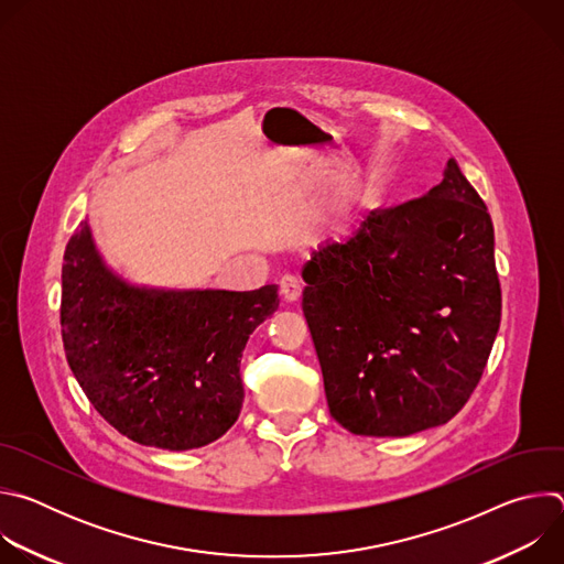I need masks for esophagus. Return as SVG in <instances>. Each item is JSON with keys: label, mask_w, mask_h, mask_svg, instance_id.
I'll use <instances>...</instances> for the list:
<instances>
[{"label": "esophagus", "mask_w": 564, "mask_h": 564, "mask_svg": "<svg viewBox=\"0 0 564 564\" xmlns=\"http://www.w3.org/2000/svg\"><path fill=\"white\" fill-rule=\"evenodd\" d=\"M281 294H283V299L285 301H296L299 296H301V290H303V283H301V279L299 276H294V274H285L283 279H281Z\"/></svg>", "instance_id": "1"}]
</instances>
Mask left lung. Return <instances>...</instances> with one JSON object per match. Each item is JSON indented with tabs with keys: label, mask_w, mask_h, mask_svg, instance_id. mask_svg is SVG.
<instances>
[{
	"label": "left lung",
	"mask_w": 564,
	"mask_h": 564,
	"mask_svg": "<svg viewBox=\"0 0 564 564\" xmlns=\"http://www.w3.org/2000/svg\"><path fill=\"white\" fill-rule=\"evenodd\" d=\"M303 279L328 409L344 429L406 437L462 411L491 355L502 292L491 216L453 158L426 196L370 212Z\"/></svg>",
	"instance_id": "1"
}]
</instances>
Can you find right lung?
I'll return each mask as SVG.
<instances>
[{"mask_svg": "<svg viewBox=\"0 0 564 564\" xmlns=\"http://www.w3.org/2000/svg\"><path fill=\"white\" fill-rule=\"evenodd\" d=\"M279 307V288L155 290L113 274L89 223L62 265L66 361L94 409L124 437L167 451L225 435L243 406L240 357Z\"/></svg>", "mask_w": 564, "mask_h": 564, "instance_id": "1", "label": "right lung"}]
</instances>
